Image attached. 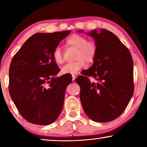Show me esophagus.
<instances>
[{
	"label": "esophagus",
	"instance_id": "34e87169",
	"mask_svg": "<svg viewBox=\"0 0 147 147\" xmlns=\"http://www.w3.org/2000/svg\"><path fill=\"white\" fill-rule=\"evenodd\" d=\"M76 78V75H72V80H73V81H74V80H75Z\"/></svg>",
	"mask_w": 147,
	"mask_h": 147
}]
</instances>
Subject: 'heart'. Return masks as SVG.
Masks as SVG:
<instances>
[{"instance_id":"1","label":"heart","mask_w":147,"mask_h":147,"mask_svg":"<svg viewBox=\"0 0 147 147\" xmlns=\"http://www.w3.org/2000/svg\"><path fill=\"white\" fill-rule=\"evenodd\" d=\"M67 45L77 47L76 61L66 63L61 67V73L63 74H76L85 67V61L90 63L95 59L97 53V47L93 41L87 40L84 36L74 34L67 40ZM54 61L58 64L63 63V54L61 48L57 47L53 52Z\"/></svg>"}]
</instances>
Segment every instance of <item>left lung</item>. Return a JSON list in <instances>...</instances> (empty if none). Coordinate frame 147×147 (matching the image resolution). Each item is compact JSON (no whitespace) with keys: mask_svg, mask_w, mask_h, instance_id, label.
I'll list each match as a JSON object with an SVG mask.
<instances>
[{"mask_svg":"<svg viewBox=\"0 0 147 147\" xmlns=\"http://www.w3.org/2000/svg\"><path fill=\"white\" fill-rule=\"evenodd\" d=\"M86 33L94 39L97 53L93 65L76 79L80 87L82 106L94 121H112L124 111L134 93L131 54L108 30L94 29ZM88 77L95 82L90 81Z\"/></svg>","mask_w":147,"mask_h":147,"instance_id":"1","label":"left lung"}]
</instances>
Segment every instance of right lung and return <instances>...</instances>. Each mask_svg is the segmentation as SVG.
Listing matches in <instances>:
<instances>
[{
	"mask_svg": "<svg viewBox=\"0 0 147 147\" xmlns=\"http://www.w3.org/2000/svg\"><path fill=\"white\" fill-rule=\"evenodd\" d=\"M70 31L37 33L25 42L12 59L9 93L19 113L28 122L52 124L61 114L70 74L56 77L60 69L53 52Z\"/></svg>",
	"mask_w": 147,
	"mask_h": 147,
	"instance_id": "right-lung-1",
	"label": "right lung"
}]
</instances>
